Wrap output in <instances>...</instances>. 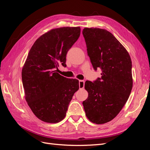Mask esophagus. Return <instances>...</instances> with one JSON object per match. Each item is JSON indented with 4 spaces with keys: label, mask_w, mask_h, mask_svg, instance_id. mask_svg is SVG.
I'll return each mask as SVG.
<instances>
[{
    "label": "esophagus",
    "mask_w": 150,
    "mask_h": 150,
    "mask_svg": "<svg viewBox=\"0 0 150 150\" xmlns=\"http://www.w3.org/2000/svg\"><path fill=\"white\" fill-rule=\"evenodd\" d=\"M79 87L80 89H83L84 87V81L79 80Z\"/></svg>",
    "instance_id": "34e87169"
}]
</instances>
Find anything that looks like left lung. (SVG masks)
I'll list each match as a JSON object with an SVG mask.
<instances>
[{
  "instance_id": "obj_1",
  "label": "left lung",
  "mask_w": 150,
  "mask_h": 150,
  "mask_svg": "<svg viewBox=\"0 0 150 150\" xmlns=\"http://www.w3.org/2000/svg\"><path fill=\"white\" fill-rule=\"evenodd\" d=\"M83 35L93 69L102 71L101 78L86 81L88 97L83 104L91 121L106 123L118 115L129 96L132 62L126 49L109 31L84 28Z\"/></svg>"
}]
</instances>
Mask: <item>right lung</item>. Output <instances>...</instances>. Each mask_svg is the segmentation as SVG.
<instances>
[{
  "label": "right lung",
  "instance_id": "add662e5",
  "mask_svg": "<svg viewBox=\"0 0 150 150\" xmlns=\"http://www.w3.org/2000/svg\"><path fill=\"white\" fill-rule=\"evenodd\" d=\"M81 28L52 29L35 40L22 71L26 101L34 114L44 122L64 118L69 103L79 89V81L60 75L59 65L66 67V54L79 38Z\"/></svg>",
  "mask_w": 150,
  "mask_h": 150
}]
</instances>
